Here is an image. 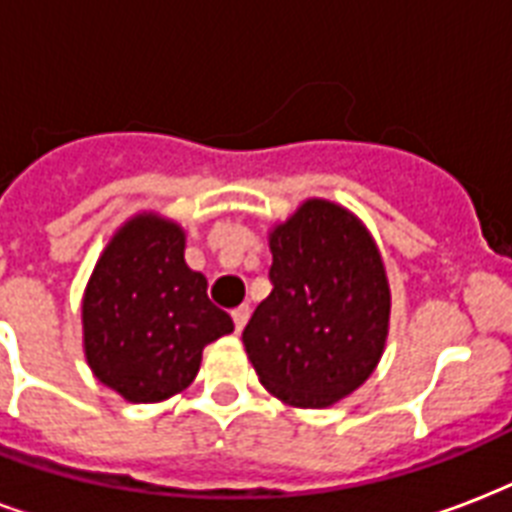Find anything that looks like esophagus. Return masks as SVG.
<instances>
[{
  "label": "esophagus",
  "mask_w": 512,
  "mask_h": 512,
  "mask_svg": "<svg viewBox=\"0 0 512 512\" xmlns=\"http://www.w3.org/2000/svg\"><path fill=\"white\" fill-rule=\"evenodd\" d=\"M232 318H235L237 331H243L245 323H248V318H251V307H248V304H240V307H235V310H232Z\"/></svg>",
  "instance_id": "34e87169"
}]
</instances>
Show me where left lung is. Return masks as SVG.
<instances>
[{
	"instance_id": "obj_1",
	"label": "left lung",
	"mask_w": 512,
	"mask_h": 512,
	"mask_svg": "<svg viewBox=\"0 0 512 512\" xmlns=\"http://www.w3.org/2000/svg\"><path fill=\"white\" fill-rule=\"evenodd\" d=\"M272 293L243 331L261 384L285 403L326 408L382 358L390 288L374 240L352 213L310 200L269 237Z\"/></svg>"
}]
</instances>
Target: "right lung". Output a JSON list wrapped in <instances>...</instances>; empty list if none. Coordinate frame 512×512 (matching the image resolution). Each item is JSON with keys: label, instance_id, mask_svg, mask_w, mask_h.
<instances>
[{"label": "right lung", "instance_id": "add662e5", "mask_svg": "<svg viewBox=\"0 0 512 512\" xmlns=\"http://www.w3.org/2000/svg\"><path fill=\"white\" fill-rule=\"evenodd\" d=\"M82 326L93 374L133 403L189 387L202 350L235 331L208 299V280L186 267L181 227L157 216L114 235L87 283Z\"/></svg>", "mask_w": 512, "mask_h": 512}]
</instances>
